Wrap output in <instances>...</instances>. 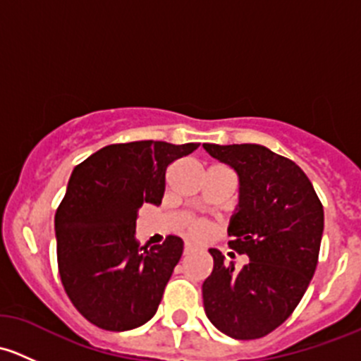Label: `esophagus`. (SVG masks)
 Instances as JSON below:
<instances>
[{"label": "esophagus", "instance_id": "34e87169", "mask_svg": "<svg viewBox=\"0 0 361 361\" xmlns=\"http://www.w3.org/2000/svg\"><path fill=\"white\" fill-rule=\"evenodd\" d=\"M192 251H194V246H192L190 243H187V245H185V255L192 253Z\"/></svg>", "mask_w": 361, "mask_h": 361}]
</instances>
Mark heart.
<instances>
[{"label":"heart","mask_w":361,"mask_h":361,"mask_svg":"<svg viewBox=\"0 0 361 361\" xmlns=\"http://www.w3.org/2000/svg\"><path fill=\"white\" fill-rule=\"evenodd\" d=\"M209 227H207L206 221H195V224L190 225V234L194 238H202V235L207 234Z\"/></svg>","instance_id":"1"}]
</instances>
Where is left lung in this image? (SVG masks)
Instances as JSON below:
<instances>
[{"instance_id": "8db88e82", "label": "left lung", "mask_w": 361, "mask_h": 361, "mask_svg": "<svg viewBox=\"0 0 361 361\" xmlns=\"http://www.w3.org/2000/svg\"><path fill=\"white\" fill-rule=\"evenodd\" d=\"M204 150L239 178L228 246L250 258L225 264L211 248L213 272L202 283L204 311L220 332L239 341L278 329L304 297L318 264L323 206L293 160L262 145H211Z\"/></svg>"}]
</instances>
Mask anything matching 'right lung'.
Segmentation results:
<instances>
[{"label":"right lung","mask_w":361,"mask_h":361,"mask_svg":"<svg viewBox=\"0 0 361 361\" xmlns=\"http://www.w3.org/2000/svg\"><path fill=\"white\" fill-rule=\"evenodd\" d=\"M199 143L133 141L110 145L73 169L56 213L61 281L80 314L110 332H126L154 318L164 288L183 253L169 235L140 246L137 211L159 206L171 162Z\"/></svg>","instance_id":"add662e5"}]
</instances>
